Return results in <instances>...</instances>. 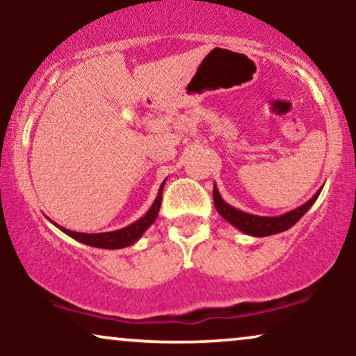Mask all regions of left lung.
Returning a JSON list of instances; mask_svg holds the SVG:
<instances>
[{"label": "left lung", "instance_id": "obj_1", "mask_svg": "<svg viewBox=\"0 0 356 356\" xmlns=\"http://www.w3.org/2000/svg\"><path fill=\"white\" fill-rule=\"evenodd\" d=\"M320 192H321V189L318 191L308 202H305L303 206L286 212V214L275 216V218L248 214V212H243V211L236 209V207L229 206V204L220 197L216 184H214V191H212V199H214L216 211H218L219 214L227 220V222L232 224L236 229L244 232V234L254 236V238H264V236L277 234V232H283L286 229H289V227L295 226L298 220H300L306 214V211L313 206L314 201L318 199V195H320Z\"/></svg>", "mask_w": 356, "mask_h": 356}]
</instances>
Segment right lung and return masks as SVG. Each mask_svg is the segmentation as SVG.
<instances>
[{
  "mask_svg": "<svg viewBox=\"0 0 356 356\" xmlns=\"http://www.w3.org/2000/svg\"><path fill=\"white\" fill-rule=\"evenodd\" d=\"M164 184H165V181L161 184V189H159L157 197H155V201L152 206H150V209L147 211L140 219H137L136 222L129 224V226L122 227V229L87 234V232H76V231L65 229V227H61V226H58V224L53 222V220L51 222L55 224L60 231H63L65 234H68L70 238L76 239L79 243L87 244V246L102 248V249H122L127 246H132V244L137 243V241L142 238V234H144V232L149 229L150 226H152L154 220L157 219L159 209H161V202H162V191H164Z\"/></svg>",
  "mask_w": 356,
  "mask_h": 356,
  "instance_id": "right-lung-1",
  "label": "right lung"
}]
</instances>
